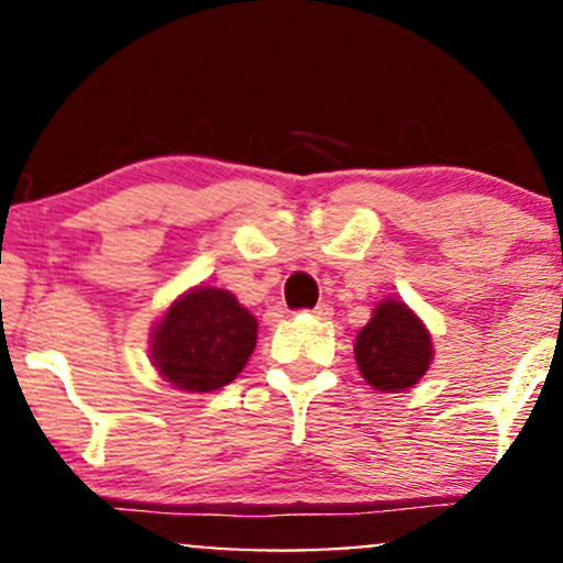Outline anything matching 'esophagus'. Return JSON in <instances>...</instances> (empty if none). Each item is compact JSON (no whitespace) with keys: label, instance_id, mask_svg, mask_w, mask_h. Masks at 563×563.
<instances>
[{"label":"esophagus","instance_id":"1","mask_svg":"<svg viewBox=\"0 0 563 563\" xmlns=\"http://www.w3.org/2000/svg\"><path fill=\"white\" fill-rule=\"evenodd\" d=\"M331 312H334V307H331L329 301H321V305L312 307V316H316V318H329Z\"/></svg>","mask_w":563,"mask_h":563}]
</instances>
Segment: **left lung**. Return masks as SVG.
Instances as JSON below:
<instances>
[{"mask_svg": "<svg viewBox=\"0 0 563 563\" xmlns=\"http://www.w3.org/2000/svg\"><path fill=\"white\" fill-rule=\"evenodd\" d=\"M356 364L364 380L377 390L416 386L431 364L429 331L407 305L386 299L356 336Z\"/></svg>", "mask_w": 563, "mask_h": 563, "instance_id": "obj_1", "label": "left lung"}]
</instances>
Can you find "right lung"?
I'll list each match as a JSON object with an SVG mask.
<instances>
[{
    "label": "right lung",
    "mask_w": 563,
    "mask_h": 563,
    "mask_svg": "<svg viewBox=\"0 0 563 563\" xmlns=\"http://www.w3.org/2000/svg\"><path fill=\"white\" fill-rule=\"evenodd\" d=\"M258 323L221 288L175 301L153 331V364L183 390L205 394L232 383L256 347Z\"/></svg>",
    "instance_id": "right-lung-1"
}]
</instances>
